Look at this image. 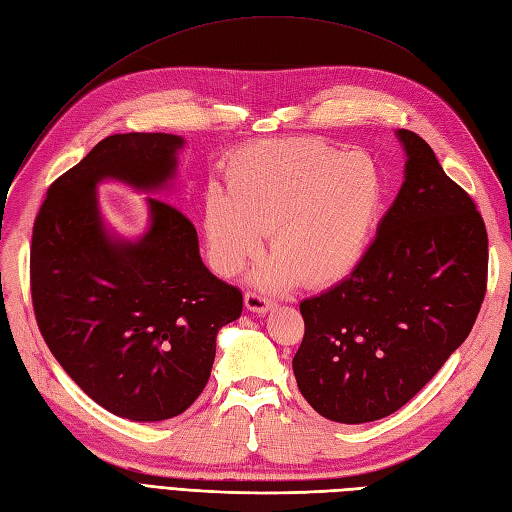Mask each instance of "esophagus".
Segmentation results:
<instances>
[{
  "instance_id": "34e87169",
  "label": "esophagus",
  "mask_w": 512,
  "mask_h": 512,
  "mask_svg": "<svg viewBox=\"0 0 512 512\" xmlns=\"http://www.w3.org/2000/svg\"><path fill=\"white\" fill-rule=\"evenodd\" d=\"M244 305H246V309H251L255 313H266L268 309H272L274 303H272V300H268L264 294H259L255 290H248L244 294Z\"/></svg>"
}]
</instances>
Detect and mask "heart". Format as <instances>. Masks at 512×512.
I'll return each instance as SVG.
<instances>
[{
	"instance_id": "1",
	"label": "heart",
	"mask_w": 512,
	"mask_h": 512,
	"mask_svg": "<svg viewBox=\"0 0 512 512\" xmlns=\"http://www.w3.org/2000/svg\"><path fill=\"white\" fill-rule=\"evenodd\" d=\"M383 196L368 155L313 140L259 144L235 157L227 192L214 186L205 196L209 259L225 277L238 274L272 231L277 257L257 272L261 285H335L368 253Z\"/></svg>"
}]
</instances>
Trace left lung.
I'll return each instance as SVG.
<instances>
[{
    "mask_svg": "<svg viewBox=\"0 0 512 512\" xmlns=\"http://www.w3.org/2000/svg\"><path fill=\"white\" fill-rule=\"evenodd\" d=\"M398 138L404 183L368 253L348 279L300 303L296 383L339 424L409 402L465 342L487 294L489 238L476 203L424 138L409 129Z\"/></svg>",
    "mask_w": 512,
    "mask_h": 512,
    "instance_id": "obj_1",
    "label": "left lung"
}]
</instances>
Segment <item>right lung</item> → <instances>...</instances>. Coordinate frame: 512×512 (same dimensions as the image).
Wrapping results in <instances>:
<instances>
[{"mask_svg":"<svg viewBox=\"0 0 512 512\" xmlns=\"http://www.w3.org/2000/svg\"><path fill=\"white\" fill-rule=\"evenodd\" d=\"M173 134H114L47 190L34 220L30 290L51 355L103 409L160 422L201 396L220 326L240 318L242 292L214 277L188 216L149 199L138 242L106 233L95 188L121 179L157 190L175 175Z\"/></svg>","mask_w":512,"mask_h":512,"instance_id":"right-lung-1","label":"right lung"}]
</instances>
